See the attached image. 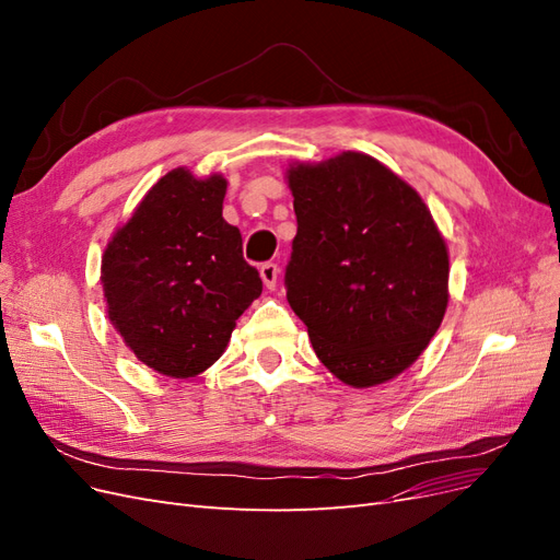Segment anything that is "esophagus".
<instances>
[{"label":"esophagus","instance_id":"obj_1","mask_svg":"<svg viewBox=\"0 0 560 560\" xmlns=\"http://www.w3.org/2000/svg\"><path fill=\"white\" fill-rule=\"evenodd\" d=\"M259 273H261V280L266 284V290H276L278 278H280V266L273 264V261H266V264H261Z\"/></svg>","mask_w":560,"mask_h":560}]
</instances>
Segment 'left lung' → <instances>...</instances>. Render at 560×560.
Returning a JSON list of instances; mask_svg holds the SVG:
<instances>
[{
  "label": "left lung",
  "instance_id": "obj_1",
  "mask_svg": "<svg viewBox=\"0 0 560 560\" xmlns=\"http://www.w3.org/2000/svg\"><path fill=\"white\" fill-rule=\"evenodd\" d=\"M296 235L287 301L313 350L352 387L395 378L428 348L448 303V252L422 198L358 151L290 173Z\"/></svg>",
  "mask_w": 560,
  "mask_h": 560
}]
</instances>
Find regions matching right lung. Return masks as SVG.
<instances>
[{"label": "right lung", "instance_id": "obj_1", "mask_svg": "<svg viewBox=\"0 0 560 560\" xmlns=\"http://www.w3.org/2000/svg\"><path fill=\"white\" fill-rule=\"evenodd\" d=\"M226 179L189 171L161 177L103 257L107 313L135 358L163 376L212 366L249 303L259 270L243 259L241 231L222 217Z\"/></svg>", "mask_w": 560, "mask_h": 560}]
</instances>
